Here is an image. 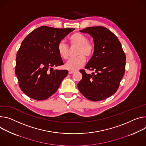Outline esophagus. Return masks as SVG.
I'll return each mask as SVG.
<instances>
[{
    "mask_svg": "<svg viewBox=\"0 0 146 146\" xmlns=\"http://www.w3.org/2000/svg\"><path fill=\"white\" fill-rule=\"evenodd\" d=\"M74 73V71H71V70H69V74H73V73Z\"/></svg>",
    "mask_w": 146,
    "mask_h": 146,
    "instance_id": "34e87169",
    "label": "esophagus"
}]
</instances>
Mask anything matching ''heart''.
<instances>
[{"label":"heart","mask_w":146,"mask_h":146,"mask_svg":"<svg viewBox=\"0 0 146 146\" xmlns=\"http://www.w3.org/2000/svg\"><path fill=\"white\" fill-rule=\"evenodd\" d=\"M69 42L71 46H77L75 58L69 59L64 64V68L71 71H76L81 68L86 63V57L88 59L93 56L95 52L94 44L88 41V38L78 32L72 34L69 38ZM59 56L64 59H68L69 55V46L60 41L57 46Z\"/></svg>","instance_id":"obj_1"}]
</instances>
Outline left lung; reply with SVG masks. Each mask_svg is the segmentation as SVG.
<instances>
[{
  "label": "left lung",
  "instance_id": "left-lung-1",
  "mask_svg": "<svg viewBox=\"0 0 146 146\" xmlns=\"http://www.w3.org/2000/svg\"><path fill=\"white\" fill-rule=\"evenodd\" d=\"M80 31L93 38L95 52L85 68L95 72L80 70L83 77L77 87L87 99L103 100L117 90L125 72L126 55L117 36L108 29L96 26Z\"/></svg>",
  "mask_w": 146,
  "mask_h": 146
}]
</instances>
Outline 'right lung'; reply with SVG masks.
<instances>
[{"label": "right lung", "mask_w": 146, "mask_h": 146, "mask_svg": "<svg viewBox=\"0 0 146 146\" xmlns=\"http://www.w3.org/2000/svg\"><path fill=\"white\" fill-rule=\"evenodd\" d=\"M74 30L41 26L24 38L17 53L15 73L25 94L41 101L56 92L68 71L51 68L63 64L57 46Z\"/></svg>", "instance_id": "right-lung-1"}]
</instances>
